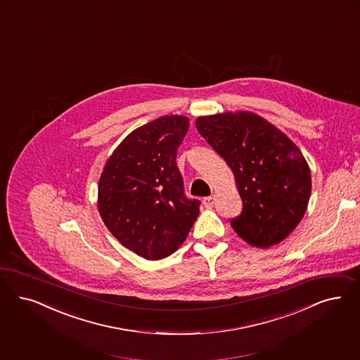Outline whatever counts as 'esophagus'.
<instances>
[{
	"mask_svg": "<svg viewBox=\"0 0 360 360\" xmlns=\"http://www.w3.org/2000/svg\"><path fill=\"white\" fill-rule=\"evenodd\" d=\"M214 200L215 198L211 195V197H206V198H203V205H205V207H207V209H211L212 206H214Z\"/></svg>",
	"mask_w": 360,
	"mask_h": 360,
	"instance_id": "esophagus-1",
	"label": "esophagus"
}]
</instances>
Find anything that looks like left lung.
<instances>
[{
	"mask_svg": "<svg viewBox=\"0 0 360 360\" xmlns=\"http://www.w3.org/2000/svg\"><path fill=\"white\" fill-rule=\"evenodd\" d=\"M195 126L236 176L243 202L231 227L250 246L269 248L302 221L311 195V173L297 145L251 112L198 117Z\"/></svg>",
	"mask_w": 360,
	"mask_h": 360,
	"instance_id": "obj_1",
	"label": "left lung"
}]
</instances>
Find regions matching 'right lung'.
<instances>
[{
	"label": "right lung",
	"mask_w": 360,
	"mask_h": 360,
	"mask_svg": "<svg viewBox=\"0 0 360 360\" xmlns=\"http://www.w3.org/2000/svg\"><path fill=\"white\" fill-rule=\"evenodd\" d=\"M188 118L165 115L133 130L112 151L98 184V211L121 245L157 261L185 242L199 215L175 158Z\"/></svg>",
	"instance_id": "add662e5"
}]
</instances>
